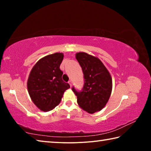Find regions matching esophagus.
I'll list each match as a JSON object with an SVG mask.
<instances>
[{"label": "esophagus", "mask_w": 151, "mask_h": 151, "mask_svg": "<svg viewBox=\"0 0 151 151\" xmlns=\"http://www.w3.org/2000/svg\"><path fill=\"white\" fill-rule=\"evenodd\" d=\"M68 84H69L70 86H72V81H68Z\"/></svg>", "instance_id": "obj_1"}]
</instances>
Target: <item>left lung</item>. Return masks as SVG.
I'll return each instance as SVG.
<instances>
[{"label": "left lung", "instance_id": "obj_1", "mask_svg": "<svg viewBox=\"0 0 151 151\" xmlns=\"http://www.w3.org/2000/svg\"><path fill=\"white\" fill-rule=\"evenodd\" d=\"M76 58L80 64L85 78L81 92L72 90L77 96L79 106L88 113L101 111L111 96L112 82L111 74L96 57L84 52H77Z\"/></svg>", "mask_w": 151, "mask_h": 151}]
</instances>
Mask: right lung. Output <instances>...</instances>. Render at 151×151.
<instances>
[{
	"instance_id": "right-lung-1",
	"label": "right lung",
	"mask_w": 151,
	"mask_h": 151,
	"mask_svg": "<svg viewBox=\"0 0 151 151\" xmlns=\"http://www.w3.org/2000/svg\"><path fill=\"white\" fill-rule=\"evenodd\" d=\"M64 54L56 52L37 61L29 74L27 88L30 99L40 111L47 112L59 104L63 94L70 88L63 81L60 69Z\"/></svg>"
}]
</instances>
